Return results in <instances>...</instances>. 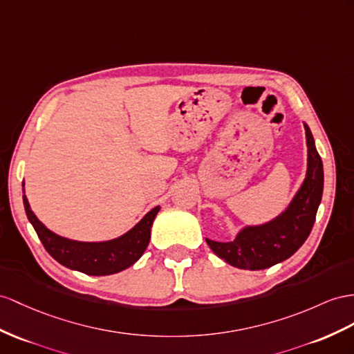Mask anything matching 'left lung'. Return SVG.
<instances>
[{
    "instance_id": "8db88e82",
    "label": "left lung",
    "mask_w": 354,
    "mask_h": 354,
    "mask_svg": "<svg viewBox=\"0 0 354 354\" xmlns=\"http://www.w3.org/2000/svg\"><path fill=\"white\" fill-rule=\"evenodd\" d=\"M305 133L308 145L306 178L286 212L263 225L245 227L232 242L206 239L215 254L229 265L250 270L270 268L293 256L310 236L323 194V162L306 124Z\"/></svg>"
}]
</instances>
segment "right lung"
Returning <instances> with one entry per match:
<instances>
[{"label":"right lung","mask_w":354,"mask_h":354,"mask_svg":"<svg viewBox=\"0 0 354 354\" xmlns=\"http://www.w3.org/2000/svg\"><path fill=\"white\" fill-rule=\"evenodd\" d=\"M26 216L41 241L43 247L62 266L84 272L86 275H112L130 268L140 259L151 239V227L160 207H153L142 221L122 234L121 238L107 242H77L61 238L44 227L41 221L31 211L24 194Z\"/></svg>","instance_id":"right-lung-1"}]
</instances>
